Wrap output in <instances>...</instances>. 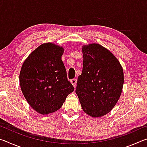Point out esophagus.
<instances>
[{
	"label": "esophagus",
	"mask_w": 147,
	"mask_h": 147,
	"mask_svg": "<svg viewBox=\"0 0 147 147\" xmlns=\"http://www.w3.org/2000/svg\"><path fill=\"white\" fill-rule=\"evenodd\" d=\"M71 82L72 84H73L74 87H75L76 85V82H77L76 78H73V79L71 80Z\"/></svg>",
	"instance_id": "34e87169"
}]
</instances>
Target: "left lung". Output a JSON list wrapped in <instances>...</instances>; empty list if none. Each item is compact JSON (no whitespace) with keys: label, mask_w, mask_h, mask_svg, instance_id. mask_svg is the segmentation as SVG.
<instances>
[{"label":"left lung","mask_w":147,"mask_h":147,"mask_svg":"<svg viewBox=\"0 0 147 147\" xmlns=\"http://www.w3.org/2000/svg\"><path fill=\"white\" fill-rule=\"evenodd\" d=\"M82 73L76 93L82 108L93 117L108 113L120 97L124 74L120 63L108 49L96 43L83 46Z\"/></svg>","instance_id":"8db88e82"}]
</instances>
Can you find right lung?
I'll return each mask as SVG.
<instances>
[{
    "label": "right lung",
    "instance_id": "right-lung-1",
    "mask_svg": "<svg viewBox=\"0 0 147 147\" xmlns=\"http://www.w3.org/2000/svg\"><path fill=\"white\" fill-rule=\"evenodd\" d=\"M63 49L53 43H44L26 59L21 67V91L30 106L43 115L61 108L74 91L61 61Z\"/></svg>",
    "mask_w": 147,
    "mask_h": 147
}]
</instances>
